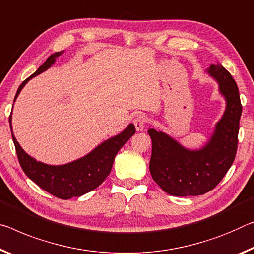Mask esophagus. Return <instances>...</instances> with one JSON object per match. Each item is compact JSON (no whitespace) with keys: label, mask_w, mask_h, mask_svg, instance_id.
<instances>
[{"label":"esophagus","mask_w":254,"mask_h":254,"mask_svg":"<svg viewBox=\"0 0 254 254\" xmlns=\"http://www.w3.org/2000/svg\"><path fill=\"white\" fill-rule=\"evenodd\" d=\"M134 123V127H135V130L136 131H142L144 127H146V123H147V118L144 115H139L136 116L133 121Z\"/></svg>","instance_id":"esophagus-1"}]
</instances>
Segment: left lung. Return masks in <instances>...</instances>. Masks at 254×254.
Masks as SVG:
<instances>
[{
    "label": "left lung",
    "mask_w": 254,
    "mask_h": 254,
    "mask_svg": "<svg viewBox=\"0 0 254 254\" xmlns=\"http://www.w3.org/2000/svg\"><path fill=\"white\" fill-rule=\"evenodd\" d=\"M207 73L218 83L225 99V111L208 141L190 149L163 131L149 128L152 151L149 171L155 182L171 195H201L212 190L231 168L237 150L242 105L239 88L231 73L219 63Z\"/></svg>",
    "instance_id": "1"
}]
</instances>
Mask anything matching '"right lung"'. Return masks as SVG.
<instances>
[{
    "label": "right lung",
    "instance_id": "add662e5",
    "mask_svg": "<svg viewBox=\"0 0 254 254\" xmlns=\"http://www.w3.org/2000/svg\"><path fill=\"white\" fill-rule=\"evenodd\" d=\"M63 53L64 51L52 54L35 73L20 84L15 94L14 102L27 82L34 76L50 69L55 63L56 59ZM9 122L19 163L25 174L39 185L43 190L64 200L71 199L73 196H81L99 187L111 173L116 154L124 146V143L135 133L134 126L130 123L122 132L99 143L87 155L66 164L50 165L39 162L34 157L28 155L20 146L12 130V113Z\"/></svg>",
    "mask_w": 254,
    "mask_h": 254
}]
</instances>
